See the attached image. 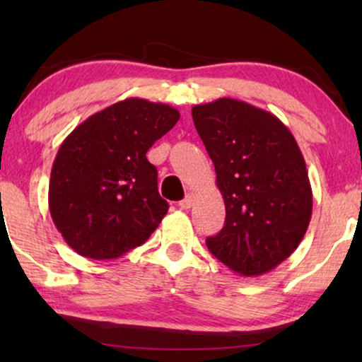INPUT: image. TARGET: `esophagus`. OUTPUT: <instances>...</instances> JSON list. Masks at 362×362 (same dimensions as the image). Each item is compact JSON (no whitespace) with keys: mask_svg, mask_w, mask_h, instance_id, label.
Here are the masks:
<instances>
[{"mask_svg":"<svg viewBox=\"0 0 362 362\" xmlns=\"http://www.w3.org/2000/svg\"><path fill=\"white\" fill-rule=\"evenodd\" d=\"M192 204H194V196L192 194H187L185 199L180 201L181 209H189V207H192Z\"/></svg>","mask_w":362,"mask_h":362,"instance_id":"esophagus-1","label":"esophagus"}]
</instances>
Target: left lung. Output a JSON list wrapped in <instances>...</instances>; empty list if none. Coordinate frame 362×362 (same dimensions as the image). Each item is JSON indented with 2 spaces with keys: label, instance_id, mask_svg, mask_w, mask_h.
<instances>
[{
  "label": "left lung",
  "instance_id": "1",
  "mask_svg": "<svg viewBox=\"0 0 362 362\" xmlns=\"http://www.w3.org/2000/svg\"><path fill=\"white\" fill-rule=\"evenodd\" d=\"M216 168L226 224L206 245L242 276L288 259L308 229L313 192L298 143L274 113L235 98L192 107Z\"/></svg>",
  "mask_w": 362,
  "mask_h": 362
}]
</instances>
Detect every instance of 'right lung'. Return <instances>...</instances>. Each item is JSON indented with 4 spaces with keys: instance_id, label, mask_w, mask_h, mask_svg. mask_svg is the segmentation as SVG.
I'll use <instances>...</instances> for the list:
<instances>
[{
    "instance_id": "obj_1",
    "label": "right lung",
    "mask_w": 362,
    "mask_h": 362,
    "mask_svg": "<svg viewBox=\"0 0 362 362\" xmlns=\"http://www.w3.org/2000/svg\"><path fill=\"white\" fill-rule=\"evenodd\" d=\"M180 112L166 103L127 98L93 113L62 141L49 181V211L78 255L117 259L145 244L170 204L146 160Z\"/></svg>"
}]
</instances>
